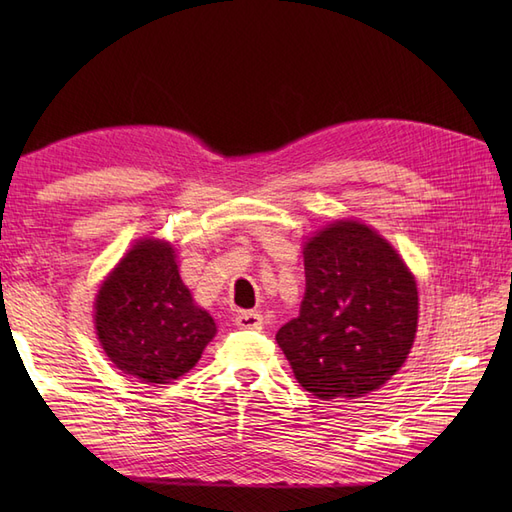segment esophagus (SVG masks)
<instances>
[{
  "label": "esophagus",
  "instance_id": "34e87169",
  "mask_svg": "<svg viewBox=\"0 0 512 512\" xmlns=\"http://www.w3.org/2000/svg\"><path fill=\"white\" fill-rule=\"evenodd\" d=\"M237 329H247V331H258L262 329V316L258 312H239L235 316Z\"/></svg>",
  "mask_w": 512,
  "mask_h": 512
}]
</instances>
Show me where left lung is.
Listing matches in <instances>:
<instances>
[{"label":"left lung","mask_w":512,"mask_h":512,"mask_svg":"<svg viewBox=\"0 0 512 512\" xmlns=\"http://www.w3.org/2000/svg\"><path fill=\"white\" fill-rule=\"evenodd\" d=\"M299 316L275 339L305 391L356 399L404 365L418 320L416 282L376 230L335 222L305 245Z\"/></svg>","instance_id":"1"}]
</instances>
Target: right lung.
Listing matches in <instances>:
<instances>
[{"label":"right lung","instance_id":"add662e5","mask_svg":"<svg viewBox=\"0 0 512 512\" xmlns=\"http://www.w3.org/2000/svg\"><path fill=\"white\" fill-rule=\"evenodd\" d=\"M96 331L123 374L166 384L198 363L215 335V322L194 305L181 282L173 247L145 239L102 284Z\"/></svg>","mask_w":512,"mask_h":512}]
</instances>
